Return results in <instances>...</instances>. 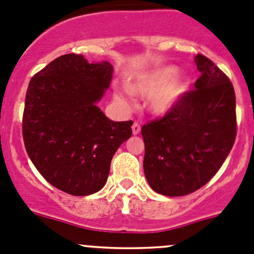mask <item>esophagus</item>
Returning a JSON list of instances; mask_svg holds the SVG:
<instances>
[{"label":"esophagus","mask_w":254,"mask_h":254,"mask_svg":"<svg viewBox=\"0 0 254 254\" xmlns=\"http://www.w3.org/2000/svg\"><path fill=\"white\" fill-rule=\"evenodd\" d=\"M139 132H141V126H139L137 122H134L133 125H132V133L136 136V134H138Z\"/></svg>","instance_id":"esophagus-1"}]
</instances>
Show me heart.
I'll return each instance as SVG.
<instances>
[{
    "label": "heart",
    "mask_w": 254,
    "mask_h": 254,
    "mask_svg": "<svg viewBox=\"0 0 254 254\" xmlns=\"http://www.w3.org/2000/svg\"><path fill=\"white\" fill-rule=\"evenodd\" d=\"M190 88V78L186 73H178V67L165 64L139 74L129 82L127 89L132 95L147 97L146 107L154 116H166L175 111ZM121 105L129 107L128 98L122 93H115Z\"/></svg>",
    "instance_id": "1"
}]
</instances>
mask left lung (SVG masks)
Here are the masks:
<instances>
[{
	"label": "left lung",
	"mask_w": 254,
	"mask_h": 254,
	"mask_svg": "<svg viewBox=\"0 0 254 254\" xmlns=\"http://www.w3.org/2000/svg\"><path fill=\"white\" fill-rule=\"evenodd\" d=\"M202 72L181 105L142 127L143 170L154 192L190 194L223 165L236 139V96L228 77L207 57H194Z\"/></svg>",
	"instance_id": "1"
}]
</instances>
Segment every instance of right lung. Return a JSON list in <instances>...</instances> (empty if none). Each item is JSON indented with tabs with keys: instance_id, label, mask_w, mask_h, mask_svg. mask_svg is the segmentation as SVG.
I'll return each instance as SVG.
<instances>
[{
	"instance_id": "obj_1",
	"label": "right lung",
	"mask_w": 254,
	"mask_h": 254,
	"mask_svg": "<svg viewBox=\"0 0 254 254\" xmlns=\"http://www.w3.org/2000/svg\"><path fill=\"white\" fill-rule=\"evenodd\" d=\"M113 66L82 55L57 57L32 77L26 93L22 133L26 151L48 183L72 195L102 190L111 161L132 136V121L115 122L97 103Z\"/></svg>"
}]
</instances>
